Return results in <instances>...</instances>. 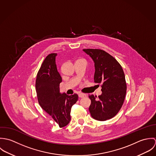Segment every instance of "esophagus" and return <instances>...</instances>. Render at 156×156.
Returning <instances> with one entry per match:
<instances>
[{
    "mask_svg": "<svg viewBox=\"0 0 156 156\" xmlns=\"http://www.w3.org/2000/svg\"><path fill=\"white\" fill-rule=\"evenodd\" d=\"M87 95H86V94H83V93H79V97H80V98H83V97H85Z\"/></svg>",
    "mask_w": 156,
    "mask_h": 156,
    "instance_id": "obj_1",
    "label": "esophagus"
}]
</instances>
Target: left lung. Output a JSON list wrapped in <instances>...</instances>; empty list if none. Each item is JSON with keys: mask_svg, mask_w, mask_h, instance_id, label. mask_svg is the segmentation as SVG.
<instances>
[{"mask_svg": "<svg viewBox=\"0 0 156 156\" xmlns=\"http://www.w3.org/2000/svg\"><path fill=\"white\" fill-rule=\"evenodd\" d=\"M94 62V82L101 84L102 93L89 95L91 116L98 121L114 117L121 109L126 94L127 85L122 68L108 53L100 49H83Z\"/></svg>", "mask_w": 156, "mask_h": 156, "instance_id": "8db88e82", "label": "left lung"}]
</instances>
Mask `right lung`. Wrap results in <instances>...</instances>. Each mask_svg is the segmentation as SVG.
<instances>
[{"instance_id": "add662e5", "label": "right lung", "mask_w": 156, "mask_h": 156, "mask_svg": "<svg viewBox=\"0 0 156 156\" xmlns=\"http://www.w3.org/2000/svg\"><path fill=\"white\" fill-rule=\"evenodd\" d=\"M56 56V53H51L45 58L38 72L35 87L40 106L60 127H64L71 120V109L78 100V95L60 92L62 77L57 69Z\"/></svg>"}]
</instances>
